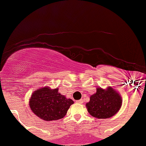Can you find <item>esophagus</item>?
Wrapping results in <instances>:
<instances>
[{"label": "esophagus", "instance_id": "obj_1", "mask_svg": "<svg viewBox=\"0 0 146 146\" xmlns=\"http://www.w3.org/2000/svg\"><path fill=\"white\" fill-rule=\"evenodd\" d=\"M76 102H77V103H78V104H83V99H80V100H78V101H76Z\"/></svg>", "mask_w": 146, "mask_h": 146}]
</instances>
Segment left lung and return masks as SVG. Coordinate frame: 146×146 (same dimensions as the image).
Listing matches in <instances>:
<instances>
[{
  "label": "left lung",
  "mask_w": 146,
  "mask_h": 146,
  "mask_svg": "<svg viewBox=\"0 0 146 146\" xmlns=\"http://www.w3.org/2000/svg\"><path fill=\"white\" fill-rule=\"evenodd\" d=\"M122 103V97L114 88L109 86L107 89H103L99 87L86 106L92 116L99 119H107L117 114Z\"/></svg>",
  "instance_id": "obj_1"
}]
</instances>
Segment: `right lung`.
I'll return each mask as SVG.
<instances>
[{"label":"right lung","mask_w":146,"mask_h":146,"mask_svg":"<svg viewBox=\"0 0 146 146\" xmlns=\"http://www.w3.org/2000/svg\"><path fill=\"white\" fill-rule=\"evenodd\" d=\"M73 103L72 99L61 95L58 88L51 89L47 86L35 90L29 99L30 109L36 116L45 121L63 118Z\"/></svg>","instance_id":"right-lung-1"}]
</instances>
